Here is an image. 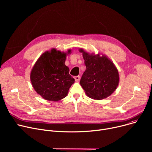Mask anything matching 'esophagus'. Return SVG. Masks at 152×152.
<instances>
[{
  "label": "esophagus",
  "mask_w": 152,
  "mask_h": 152,
  "mask_svg": "<svg viewBox=\"0 0 152 152\" xmlns=\"http://www.w3.org/2000/svg\"><path fill=\"white\" fill-rule=\"evenodd\" d=\"M80 79H81V77H80V76H75V81H79L80 80Z\"/></svg>",
  "instance_id": "1"
}]
</instances>
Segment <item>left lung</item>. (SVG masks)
Listing matches in <instances>:
<instances>
[{"label": "left lung", "mask_w": 152, "mask_h": 152, "mask_svg": "<svg viewBox=\"0 0 152 152\" xmlns=\"http://www.w3.org/2000/svg\"><path fill=\"white\" fill-rule=\"evenodd\" d=\"M86 71L81 77L80 84L90 98L102 100L112 94L119 83L118 71L105 56L89 55L83 49Z\"/></svg>", "instance_id": "1"}]
</instances>
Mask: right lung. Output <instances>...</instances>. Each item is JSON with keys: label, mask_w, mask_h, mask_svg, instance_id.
<instances>
[{"label": "right lung", "mask_w": 152, "mask_h": 152, "mask_svg": "<svg viewBox=\"0 0 152 152\" xmlns=\"http://www.w3.org/2000/svg\"><path fill=\"white\" fill-rule=\"evenodd\" d=\"M71 52L68 50V53ZM65 53L53 49L45 52L37 60L31 71V81L38 94L50 101L65 97L75 79L65 65Z\"/></svg>", "instance_id": "add662e5"}]
</instances>
